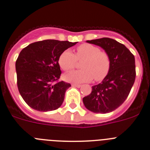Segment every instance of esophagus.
Instances as JSON below:
<instances>
[{
  "mask_svg": "<svg viewBox=\"0 0 150 150\" xmlns=\"http://www.w3.org/2000/svg\"><path fill=\"white\" fill-rule=\"evenodd\" d=\"M71 85H72V86L77 87V88H80V87L81 86V85H80V84H76V83H72Z\"/></svg>",
  "mask_w": 150,
  "mask_h": 150,
  "instance_id": "esophagus-1",
  "label": "esophagus"
}]
</instances>
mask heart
<instances>
[{"label": "heart", "instance_id": "obj_1", "mask_svg": "<svg viewBox=\"0 0 150 150\" xmlns=\"http://www.w3.org/2000/svg\"><path fill=\"white\" fill-rule=\"evenodd\" d=\"M81 63L82 69L70 72L65 75V79L75 83L103 81L110 69V58L108 53L102 51L98 47L83 43L77 47L76 54L69 50H64L59 57V64L65 71H70Z\"/></svg>", "mask_w": 150, "mask_h": 150}]
</instances>
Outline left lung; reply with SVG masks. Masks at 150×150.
<instances>
[{
	"label": "left lung",
	"instance_id": "left-lung-1",
	"mask_svg": "<svg viewBox=\"0 0 150 150\" xmlns=\"http://www.w3.org/2000/svg\"><path fill=\"white\" fill-rule=\"evenodd\" d=\"M87 42L100 46L108 53L110 69L100 83L92 86L91 93L83 98L85 107L96 113H107L120 106L128 96L136 76L134 55L124 45L103 38Z\"/></svg>",
	"mask_w": 150,
	"mask_h": 150
}]
</instances>
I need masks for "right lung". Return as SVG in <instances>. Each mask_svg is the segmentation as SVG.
Listing matches in <instances>:
<instances>
[{"label": "right lung", "instance_id": "right-lung-1", "mask_svg": "<svg viewBox=\"0 0 150 150\" xmlns=\"http://www.w3.org/2000/svg\"><path fill=\"white\" fill-rule=\"evenodd\" d=\"M76 43L46 40L22 50L16 62L17 85L23 100L32 108L47 112L61 106L71 84L59 81L62 74L59 57Z\"/></svg>", "mask_w": 150, "mask_h": 150}]
</instances>
